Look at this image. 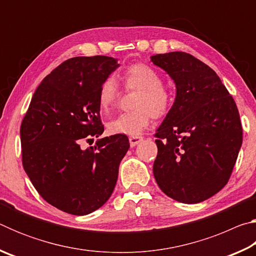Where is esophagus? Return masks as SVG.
<instances>
[{"instance_id":"1","label":"esophagus","mask_w":256,"mask_h":256,"mask_svg":"<svg viewBox=\"0 0 256 256\" xmlns=\"http://www.w3.org/2000/svg\"><path fill=\"white\" fill-rule=\"evenodd\" d=\"M144 140L142 138V136H130V146H136V144H140V142Z\"/></svg>"}]
</instances>
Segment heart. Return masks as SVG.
<instances>
[{"mask_svg":"<svg viewBox=\"0 0 256 256\" xmlns=\"http://www.w3.org/2000/svg\"><path fill=\"white\" fill-rule=\"evenodd\" d=\"M123 80L128 89H138L133 106L136 110L123 112L108 123L112 134L136 136L150 124L154 115L164 116L172 106V94L162 86L159 73L146 64H133L123 72ZM118 97V86L114 78L102 81L98 92L99 106L108 110Z\"/></svg>","mask_w":256,"mask_h":256,"instance_id":"heart-1","label":"heart"}]
</instances>
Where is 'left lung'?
Here are the masks:
<instances>
[{"instance_id": "obj_1", "label": "left lung", "mask_w": 256, "mask_h": 256, "mask_svg": "<svg viewBox=\"0 0 256 256\" xmlns=\"http://www.w3.org/2000/svg\"><path fill=\"white\" fill-rule=\"evenodd\" d=\"M174 81L176 97L157 128L154 176L174 200L194 204L227 184L242 141L237 106L220 78L184 52L150 56Z\"/></svg>"}]
</instances>
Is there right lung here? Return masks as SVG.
<instances>
[{"label": "right lung", "mask_w": 256, "mask_h": 256, "mask_svg": "<svg viewBox=\"0 0 256 256\" xmlns=\"http://www.w3.org/2000/svg\"><path fill=\"white\" fill-rule=\"evenodd\" d=\"M118 66V58L100 55L66 60L38 86L21 123L26 174L45 201L68 214L86 216L105 204L130 148L124 134L99 138V88ZM94 136L96 146L82 150Z\"/></svg>", "instance_id": "1"}]
</instances>
